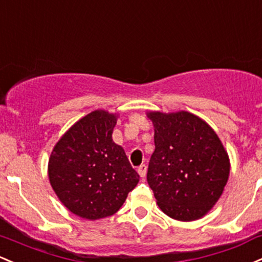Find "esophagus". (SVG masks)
<instances>
[{
    "label": "esophagus",
    "mask_w": 262,
    "mask_h": 262,
    "mask_svg": "<svg viewBox=\"0 0 262 262\" xmlns=\"http://www.w3.org/2000/svg\"><path fill=\"white\" fill-rule=\"evenodd\" d=\"M138 173L142 178H144L146 175V165L145 164H142V165H139V168H138Z\"/></svg>",
    "instance_id": "1"
}]
</instances>
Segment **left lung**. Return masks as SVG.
Wrapping results in <instances>:
<instances>
[{"label": "left lung", "mask_w": 262, "mask_h": 262, "mask_svg": "<svg viewBox=\"0 0 262 262\" xmlns=\"http://www.w3.org/2000/svg\"><path fill=\"white\" fill-rule=\"evenodd\" d=\"M155 150L148 166L158 205L180 221L200 219L215 205L228 182V153L214 130L188 112H150Z\"/></svg>", "instance_id": "obj_1"}]
</instances>
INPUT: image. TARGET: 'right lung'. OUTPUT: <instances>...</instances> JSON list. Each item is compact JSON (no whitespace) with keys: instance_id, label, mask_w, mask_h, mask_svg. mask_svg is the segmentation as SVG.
Segmentation results:
<instances>
[{"instance_id":"add662e5","label":"right lung","mask_w":262,"mask_h":262,"mask_svg":"<svg viewBox=\"0 0 262 262\" xmlns=\"http://www.w3.org/2000/svg\"><path fill=\"white\" fill-rule=\"evenodd\" d=\"M117 116L94 111L78 120L52 151L48 177L63 205L83 219L119 210L139 182L124 149L112 139Z\"/></svg>"}]
</instances>
